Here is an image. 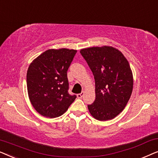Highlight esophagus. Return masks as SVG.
Here are the masks:
<instances>
[{
    "label": "esophagus",
    "mask_w": 158,
    "mask_h": 158,
    "mask_svg": "<svg viewBox=\"0 0 158 158\" xmlns=\"http://www.w3.org/2000/svg\"><path fill=\"white\" fill-rule=\"evenodd\" d=\"M83 96H84V92H82V93H81V94H77V97L78 98H82L83 97Z\"/></svg>",
    "instance_id": "obj_1"
}]
</instances>
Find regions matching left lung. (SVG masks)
Returning <instances> with one entry per match:
<instances>
[{
	"mask_svg": "<svg viewBox=\"0 0 158 158\" xmlns=\"http://www.w3.org/2000/svg\"><path fill=\"white\" fill-rule=\"evenodd\" d=\"M80 52L94 74L96 99L88 105L99 121L115 118L126 106L133 90V75L124 55L113 47H93Z\"/></svg>",
	"mask_w": 158,
	"mask_h": 158,
	"instance_id": "obj_1",
	"label": "left lung"
}]
</instances>
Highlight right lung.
Wrapping results in <instances>:
<instances>
[{"instance_id":"right-lung-1","label":"right lung","mask_w":158,"mask_h":158,"mask_svg":"<svg viewBox=\"0 0 158 158\" xmlns=\"http://www.w3.org/2000/svg\"><path fill=\"white\" fill-rule=\"evenodd\" d=\"M77 50L51 49L35 58L28 68L27 84L31 105L41 115H62L76 98L68 94L67 71Z\"/></svg>"}]
</instances>
